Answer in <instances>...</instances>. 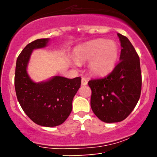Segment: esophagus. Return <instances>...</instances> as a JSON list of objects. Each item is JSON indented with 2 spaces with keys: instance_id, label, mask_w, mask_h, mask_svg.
Instances as JSON below:
<instances>
[{
  "instance_id": "34e87169",
  "label": "esophagus",
  "mask_w": 157,
  "mask_h": 157,
  "mask_svg": "<svg viewBox=\"0 0 157 157\" xmlns=\"http://www.w3.org/2000/svg\"><path fill=\"white\" fill-rule=\"evenodd\" d=\"M81 84H82V86H86L88 84L87 80L86 78H84V77H82V80H81Z\"/></svg>"
}]
</instances>
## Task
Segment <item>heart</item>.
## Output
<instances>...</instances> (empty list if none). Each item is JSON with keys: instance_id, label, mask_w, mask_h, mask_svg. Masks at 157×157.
<instances>
[{"instance_id": "b5f03b06", "label": "heart", "mask_w": 157, "mask_h": 157, "mask_svg": "<svg viewBox=\"0 0 157 157\" xmlns=\"http://www.w3.org/2000/svg\"><path fill=\"white\" fill-rule=\"evenodd\" d=\"M74 53L75 65L89 60L90 72L103 76L111 72L117 62L119 46L115 41L100 38L76 46Z\"/></svg>"}]
</instances>
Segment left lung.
<instances>
[{
    "instance_id": "1",
    "label": "left lung",
    "mask_w": 157,
    "mask_h": 157,
    "mask_svg": "<svg viewBox=\"0 0 157 157\" xmlns=\"http://www.w3.org/2000/svg\"><path fill=\"white\" fill-rule=\"evenodd\" d=\"M117 35L122 46L120 62L107 76L88 82L91 89V109L108 123L125 120L137 104L142 89L138 54L125 36Z\"/></svg>"
}]
</instances>
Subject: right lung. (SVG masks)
<instances>
[{"mask_svg": "<svg viewBox=\"0 0 157 157\" xmlns=\"http://www.w3.org/2000/svg\"><path fill=\"white\" fill-rule=\"evenodd\" d=\"M48 40L37 39L23 48L16 62L15 87L17 100L27 116L39 125L55 127L63 123L71 113L81 77L68 79L55 76L38 83L30 79L26 67L32 52L46 46Z\"/></svg>", "mask_w": 157, "mask_h": 157, "instance_id": "right-lung-1", "label": "right lung"}]
</instances>
